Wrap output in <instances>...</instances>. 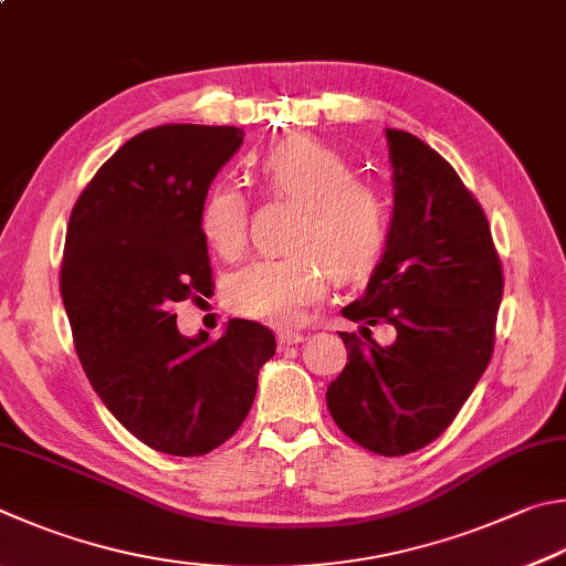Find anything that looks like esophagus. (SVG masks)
I'll return each mask as SVG.
<instances>
[{
    "mask_svg": "<svg viewBox=\"0 0 566 566\" xmlns=\"http://www.w3.org/2000/svg\"><path fill=\"white\" fill-rule=\"evenodd\" d=\"M276 338H280V344H282V346H296V344H302V342H304V334H300V332H290V328H286V332H280V334H276Z\"/></svg>",
    "mask_w": 566,
    "mask_h": 566,
    "instance_id": "obj_1",
    "label": "esophagus"
}]
</instances>
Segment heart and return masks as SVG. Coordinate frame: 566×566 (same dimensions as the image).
<instances>
[{
  "label": "heart",
  "mask_w": 566,
  "mask_h": 566,
  "mask_svg": "<svg viewBox=\"0 0 566 566\" xmlns=\"http://www.w3.org/2000/svg\"><path fill=\"white\" fill-rule=\"evenodd\" d=\"M260 180L274 198L302 205L290 250L256 260L232 276L228 302L272 326H292L322 300L326 274L352 282L371 272L388 238V202L354 178L346 158L312 138L276 143L260 158ZM200 230L212 252L238 260L248 242V200L232 185H214L200 208Z\"/></svg>",
  "instance_id": "heart-1"
}]
</instances>
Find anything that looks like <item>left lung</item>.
<instances>
[{
    "label": "left lung",
    "instance_id": "1",
    "mask_svg": "<svg viewBox=\"0 0 566 566\" xmlns=\"http://www.w3.org/2000/svg\"><path fill=\"white\" fill-rule=\"evenodd\" d=\"M396 208L384 260L366 294L342 312L348 364L328 384L336 426L371 453H416L443 433L485 374L495 348L502 264L480 202L453 166L416 138L386 128ZM397 342L378 347L370 326Z\"/></svg>",
    "mask_w": 566,
    "mask_h": 566
}]
</instances>
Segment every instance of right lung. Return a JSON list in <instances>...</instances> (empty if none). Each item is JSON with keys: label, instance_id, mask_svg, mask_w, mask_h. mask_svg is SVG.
Segmentation results:
<instances>
[{"label": "right lung", "instance_id": "add662e5", "mask_svg": "<svg viewBox=\"0 0 566 566\" xmlns=\"http://www.w3.org/2000/svg\"><path fill=\"white\" fill-rule=\"evenodd\" d=\"M242 138L192 123L138 133L91 178L66 228L59 284L78 361L118 423L168 455L198 458L238 433L276 352L272 328L248 318L188 338L172 314L212 294L200 208Z\"/></svg>", "mask_w": 566, "mask_h": 566}]
</instances>
